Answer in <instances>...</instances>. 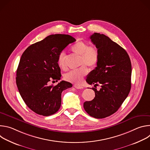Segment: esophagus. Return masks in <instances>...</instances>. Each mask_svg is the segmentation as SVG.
Returning a JSON list of instances; mask_svg holds the SVG:
<instances>
[{"label":"esophagus","instance_id":"1","mask_svg":"<svg viewBox=\"0 0 150 150\" xmlns=\"http://www.w3.org/2000/svg\"><path fill=\"white\" fill-rule=\"evenodd\" d=\"M74 87L76 89H82L83 87L82 86H80V85H75Z\"/></svg>","mask_w":150,"mask_h":150}]
</instances>
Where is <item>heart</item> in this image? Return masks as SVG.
I'll return each instance as SVG.
<instances>
[{
  "label": "heart",
  "instance_id": "b5f03b06",
  "mask_svg": "<svg viewBox=\"0 0 150 150\" xmlns=\"http://www.w3.org/2000/svg\"><path fill=\"white\" fill-rule=\"evenodd\" d=\"M72 52L80 56V65H85L90 68L97 67L99 62L100 54L98 49L94 46H89L84 41H78L71 46ZM57 63L59 67L63 70L67 69L65 62V54L63 52L60 53L58 57ZM85 65H82L79 68L73 70L67 74L65 78L67 81L79 84L82 81L83 78L88 74V69Z\"/></svg>",
  "mask_w": 150,
  "mask_h": 150
}]
</instances>
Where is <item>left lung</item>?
<instances>
[{"instance_id": "left-lung-1", "label": "left lung", "mask_w": 150, "mask_h": 150, "mask_svg": "<svg viewBox=\"0 0 150 150\" xmlns=\"http://www.w3.org/2000/svg\"><path fill=\"white\" fill-rule=\"evenodd\" d=\"M100 54L97 67L88 75L86 81L94 87V98L83 103V108L91 116L102 119L115 113L129 94L131 88L132 66L126 50L109 37L94 33L90 36Z\"/></svg>"}]
</instances>
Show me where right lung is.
<instances>
[{
  "label": "right lung",
  "mask_w": 150,
  "mask_h": 150,
  "mask_svg": "<svg viewBox=\"0 0 150 150\" xmlns=\"http://www.w3.org/2000/svg\"><path fill=\"white\" fill-rule=\"evenodd\" d=\"M75 41L69 35H50L30 46L21 56L16 83L24 101L35 113L47 116L56 113L62 91L72 87V83L65 81L55 86L49 84L51 80L60 79L59 55Z\"/></svg>",
  "instance_id": "add662e5"
}]
</instances>
